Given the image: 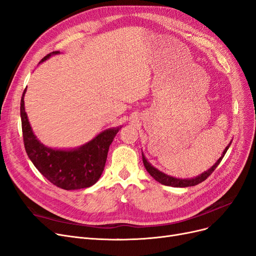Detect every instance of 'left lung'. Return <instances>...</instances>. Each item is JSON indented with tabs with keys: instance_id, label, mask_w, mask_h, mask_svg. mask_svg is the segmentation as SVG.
Returning <instances> with one entry per match:
<instances>
[{
	"instance_id": "1",
	"label": "left lung",
	"mask_w": 256,
	"mask_h": 256,
	"mask_svg": "<svg viewBox=\"0 0 256 256\" xmlns=\"http://www.w3.org/2000/svg\"><path fill=\"white\" fill-rule=\"evenodd\" d=\"M229 146H226L225 150L223 152V154H222V157L216 161V163L212 166V168H209L207 172H205L204 174H202L201 176H198L196 178H194V179H176V178H172V176H170L168 174H165L161 172H159L157 168H154V166H152L148 160L146 159V157H144L143 154H142V158H143V164L144 166H146V170L148 172V174L154 178V179L156 181H158L159 183L163 184V185H166V186H172V187H188V186H194V185H198L200 183H202L203 181H205L207 178L214 172V170L218 168V165L220 163L222 159L224 158V156L226 154V152L228 150Z\"/></svg>"
}]
</instances>
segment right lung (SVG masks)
Segmentation results:
<instances>
[{
    "label": "right lung",
    "mask_w": 256,
    "mask_h": 256,
    "mask_svg": "<svg viewBox=\"0 0 256 256\" xmlns=\"http://www.w3.org/2000/svg\"><path fill=\"white\" fill-rule=\"evenodd\" d=\"M58 53V51H54L47 54L40 62ZM25 92L26 88L20 99L22 130L25 150L32 163L49 182L62 190H80L95 184L104 170L108 148L119 128H110L100 132L80 148L52 150L42 146L33 134L25 112Z\"/></svg>",
    "instance_id": "1"
}]
</instances>
